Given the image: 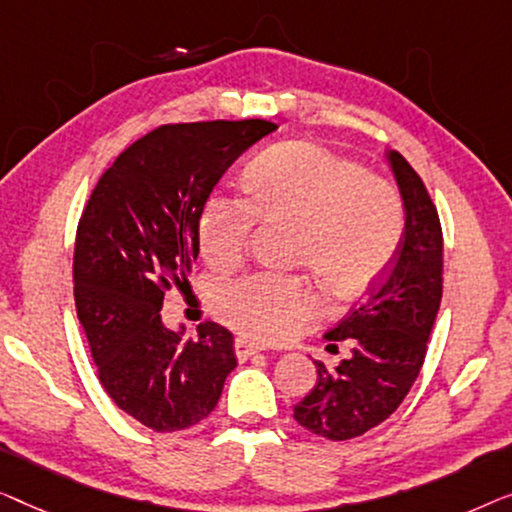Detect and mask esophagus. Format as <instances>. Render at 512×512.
Masks as SVG:
<instances>
[{
	"label": "esophagus",
	"mask_w": 512,
	"mask_h": 512,
	"mask_svg": "<svg viewBox=\"0 0 512 512\" xmlns=\"http://www.w3.org/2000/svg\"><path fill=\"white\" fill-rule=\"evenodd\" d=\"M234 350H236V357H239L241 362H243V359L257 355V352H262V348H259V345L250 343V341H243V338H236Z\"/></svg>",
	"instance_id": "esophagus-1"
}]
</instances>
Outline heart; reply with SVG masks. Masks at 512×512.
<instances>
[{
  "mask_svg": "<svg viewBox=\"0 0 512 512\" xmlns=\"http://www.w3.org/2000/svg\"><path fill=\"white\" fill-rule=\"evenodd\" d=\"M241 187L246 199L213 192L201 206L199 250L215 269L241 262L257 220L292 225V264L313 269L338 299L362 294L397 255V187L320 143L287 141L264 150L243 171ZM211 306L225 325L262 343L287 341L322 313L311 280L276 273L222 280Z\"/></svg>",
  "mask_w": 512,
  "mask_h": 512,
  "instance_id": "b5f03b06",
  "label": "heart"
}]
</instances>
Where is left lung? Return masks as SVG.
I'll use <instances>...</instances> for the list:
<instances>
[{
	"label": "left lung",
	"mask_w": 512,
	"mask_h": 512,
	"mask_svg": "<svg viewBox=\"0 0 512 512\" xmlns=\"http://www.w3.org/2000/svg\"><path fill=\"white\" fill-rule=\"evenodd\" d=\"M397 178L406 229L392 264L364 304L329 329L327 348L348 343L336 369L315 362L318 383L294 406V420L315 436L350 441L385 422L406 399L427 357L443 297V229L417 171L397 150L387 153Z\"/></svg>",
	"instance_id": "8db88e82"
}]
</instances>
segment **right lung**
<instances>
[{"mask_svg":"<svg viewBox=\"0 0 512 512\" xmlns=\"http://www.w3.org/2000/svg\"><path fill=\"white\" fill-rule=\"evenodd\" d=\"M269 120L162 125L122 150L85 204L74 246V299L99 383L143 427L190 429L218 406L236 366L232 331L197 338L162 325L164 294L199 255L197 222L236 157L276 132Z\"/></svg>","mask_w":512,"mask_h":512,"instance_id":"1","label":"right lung"}]
</instances>
